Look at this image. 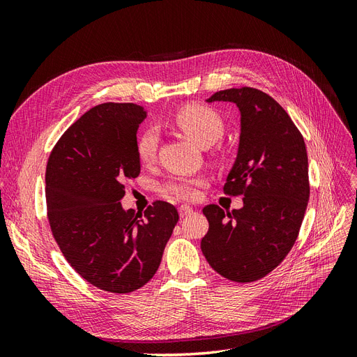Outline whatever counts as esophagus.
<instances>
[{
	"label": "esophagus",
	"instance_id": "1",
	"mask_svg": "<svg viewBox=\"0 0 357 357\" xmlns=\"http://www.w3.org/2000/svg\"><path fill=\"white\" fill-rule=\"evenodd\" d=\"M178 213H180L181 218H185V215H189V214L193 213V208L189 207V205H180V207H178Z\"/></svg>",
	"mask_w": 357,
	"mask_h": 357
}]
</instances>
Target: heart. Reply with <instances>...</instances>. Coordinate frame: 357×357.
Instances as JSON below:
<instances>
[{
    "mask_svg": "<svg viewBox=\"0 0 357 357\" xmlns=\"http://www.w3.org/2000/svg\"><path fill=\"white\" fill-rule=\"evenodd\" d=\"M172 122L193 143L199 147H208L214 144L223 135V121L220 114L210 109L207 105L190 104L181 107L176 112ZM159 144L158 131L153 128L138 137L137 142V153L138 158L144 164H149L156 158ZM202 178H189L181 177L171 180L165 186V193L177 199H193L198 195V189L202 186Z\"/></svg>",
    "mask_w": 357,
    "mask_h": 357,
    "instance_id": "heart-1",
    "label": "heart"
}]
</instances>
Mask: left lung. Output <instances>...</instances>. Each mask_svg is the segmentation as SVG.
Returning a JSON list of instances; mask_svg holds the SVG:
<instances>
[{
	"mask_svg": "<svg viewBox=\"0 0 357 357\" xmlns=\"http://www.w3.org/2000/svg\"><path fill=\"white\" fill-rule=\"evenodd\" d=\"M232 102L240 110V143L223 190L244 195L243 207L202 210L208 232L201 250L222 277L248 283L282 264L295 244L310 198L304 138L271 96L253 88L213 93L207 102Z\"/></svg>",
	"mask_w": 357,
	"mask_h": 357,
	"instance_id": "obj_1",
	"label": "left lung"
}]
</instances>
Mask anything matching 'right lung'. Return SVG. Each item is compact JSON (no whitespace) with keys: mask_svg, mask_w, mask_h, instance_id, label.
I'll list each match as a JSON object with an SVG mask.
<instances>
[{"mask_svg":"<svg viewBox=\"0 0 357 357\" xmlns=\"http://www.w3.org/2000/svg\"><path fill=\"white\" fill-rule=\"evenodd\" d=\"M147 110L105 102L86 112L52 150L46 202L53 236L86 282L129 294L152 278L178 220L174 205L158 201L142 214L125 210V181L139 174L138 125Z\"/></svg>","mask_w":357,"mask_h":357,"instance_id":"add662e5","label":"right lung"}]
</instances>
